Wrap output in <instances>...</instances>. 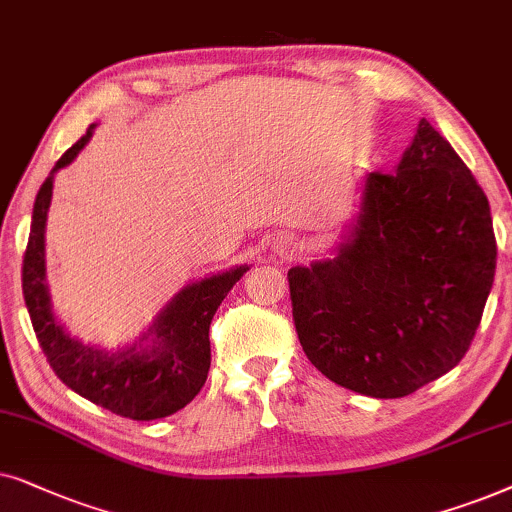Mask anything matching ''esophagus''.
<instances>
[{"label": "esophagus", "mask_w": 512, "mask_h": 512, "mask_svg": "<svg viewBox=\"0 0 512 512\" xmlns=\"http://www.w3.org/2000/svg\"><path fill=\"white\" fill-rule=\"evenodd\" d=\"M292 245H295V243H292V238H290L288 234H285V236H278V238H276V241H274V250L281 252V255H288V252H292Z\"/></svg>", "instance_id": "obj_1"}]
</instances>
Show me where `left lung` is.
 I'll return each instance as SVG.
<instances>
[{"instance_id": "8db88e82", "label": "left lung", "mask_w": 512, "mask_h": 512, "mask_svg": "<svg viewBox=\"0 0 512 512\" xmlns=\"http://www.w3.org/2000/svg\"><path fill=\"white\" fill-rule=\"evenodd\" d=\"M496 269L487 194L419 121L395 173H370L337 257L288 271L306 358L335 384L403 398L466 356Z\"/></svg>"}]
</instances>
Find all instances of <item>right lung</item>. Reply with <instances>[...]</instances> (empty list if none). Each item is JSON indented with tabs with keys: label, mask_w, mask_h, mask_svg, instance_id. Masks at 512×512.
<instances>
[{
	"label": "right lung",
	"mask_w": 512,
	"mask_h": 512,
	"mask_svg": "<svg viewBox=\"0 0 512 512\" xmlns=\"http://www.w3.org/2000/svg\"><path fill=\"white\" fill-rule=\"evenodd\" d=\"M93 128L88 126L84 138H79L60 156L34 201L32 229L23 257L25 306L30 311L39 346L65 386L119 417L152 421L182 410L206 384L210 370V320L248 267L203 278L177 292L173 302L149 327V335H154L152 349L135 351L133 346L121 353H102L67 335L65 327L53 316L46 288V213L53 196V173L74 161V156L91 140Z\"/></svg>",
	"instance_id": "add662e5"
}]
</instances>
